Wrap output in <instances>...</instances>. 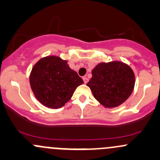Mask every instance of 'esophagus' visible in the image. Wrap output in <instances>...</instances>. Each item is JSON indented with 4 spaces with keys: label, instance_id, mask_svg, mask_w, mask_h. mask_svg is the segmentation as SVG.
I'll use <instances>...</instances> for the list:
<instances>
[{
    "label": "esophagus",
    "instance_id": "1",
    "mask_svg": "<svg viewBox=\"0 0 160 160\" xmlns=\"http://www.w3.org/2000/svg\"><path fill=\"white\" fill-rule=\"evenodd\" d=\"M83 82H84V83H87V82H88V78H87V77H83Z\"/></svg>",
    "mask_w": 160,
    "mask_h": 160
}]
</instances>
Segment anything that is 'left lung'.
I'll list each match as a JSON object with an SVG mask.
<instances>
[{
    "mask_svg": "<svg viewBox=\"0 0 160 160\" xmlns=\"http://www.w3.org/2000/svg\"><path fill=\"white\" fill-rule=\"evenodd\" d=\"M92 75L87 85L92 90L95 99L105 107L120 106L132 93L134 73L124 63H100L92 70Z\"/></svg>",
    "mask_w": 160,
    "mask_h": 160,
    "instance_id": "obj_1",
    "label": "left lung"
}]
</instances>
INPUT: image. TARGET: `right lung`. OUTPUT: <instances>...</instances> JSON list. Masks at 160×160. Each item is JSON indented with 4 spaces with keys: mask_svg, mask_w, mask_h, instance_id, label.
Returning a JSON list of instances; mask_svg holds the SVG:
<instances>
[{
    "mask_svg": "<svg viewBox=\"0 0 160 160\" xmlns=\"http://www.w3.org/2000/svg\"><path fill=\"white\" fill-rule=\"evenodd\" d=\"M29 82L38 101L52 108H61L68 102L75 89L83 83L68 61L59 57L43 58L32 69Z\"/></svg>",
    "mask_w": 160,
    "mask_h": 160,
    "instance_id": "right-lung-1",
    "label": "right lung"
}]
</instances>
